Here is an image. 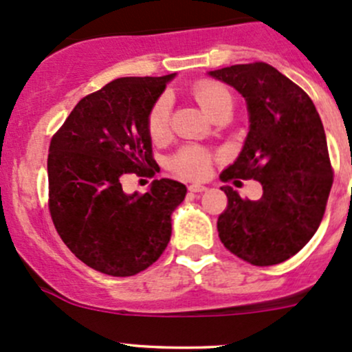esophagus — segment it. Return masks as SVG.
Instances as JSON below:
<instances>
[{
  "instance_id": "1",
  "label": "esophagus",
  "mask_w": 352,
  "mask_h": 352,
  "mask_svg": "<svg viewBox=\"0 0 352 352\" xmlns=\"http://www.w3.org/2000/svg\"><path fill=\"white\" fill-rule=\"evenodd\" d=\"M189 190L192 194H197V192H204V190H208V187L201 186V184H192V186H189Z\"/></svg>"
}]
</instances>
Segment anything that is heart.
I'll return each instance as SVG.
<instances>
[{"instance_id": "heart-1", "label": "heart", "mask_w": 352, "mask_h": 352, "mask_svg": "<svg viewBox=\"0 0 352 352\" xmlns=\"http://www.w3.org/2000/svg\"><path fill=\"white\" fill-rule=\"evenodd\" d=\"M192 95L209 116H214L218 110L233 107V97L226 87L218 81L201 80L192 87ZM170 116V98L166 95L160 97L148 116V131L153 140H160L166 133ZM209 155L199 148H186L173 158V168L187 179H202L209 172Z\"/></svg>"}]
</instances>
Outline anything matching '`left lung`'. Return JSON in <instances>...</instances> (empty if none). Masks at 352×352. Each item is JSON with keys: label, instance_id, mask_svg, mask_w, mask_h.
<instances>
[{"label": "left lung", "instance_id": "obj_1", "mask_svg": "<svg viewBox=\"0 0 352 352\" xmlns=\"http://www.w3.org/2000/svg\"><path fill=\"white\" fill-rule=\"evenodd\" d=\"M235 88L248 110L243 148L219 179H254L262 197L247 201L230 186L218 233L232 254L274 265L301 250L318 230L332 187L324 124L311 98L265 63L209 71Z\"/></svg>", "mask_w": 352, "mask_h": 352}]
</instances>
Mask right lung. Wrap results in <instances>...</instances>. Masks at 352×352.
Listing matches in <instances>:
<instances>
[{
    "label": "right lung",
    "mask_w": 352,
    "mask_h": 352,
    "mask_svg": "<svg viewBox=\"0 0 352 352\" xmlns=\"http://www.w3.org/2000/svg\"><path fill=\"white\" fill-rule=\"evenodd\" d=\"M175 73L117 78L71 110L49 146V209L63 242L88 267L117 278L150 267L186 199L177 180L126 194L122 177L155 175L148 116Z\"/></svg>",
    "instance_id": "right-lung-1"
}]
</instances>
